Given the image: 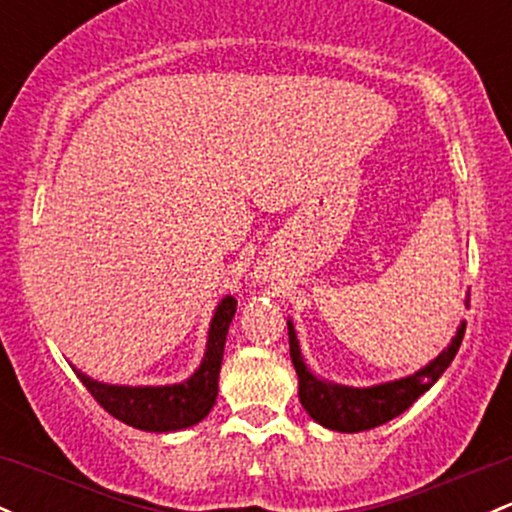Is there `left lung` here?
I'll return each instance as SVG.
<instances>
[{"instance_id": "8db88e82", "label": "left lung", "mask_w": 512, "mask_h": 512, "mask_svg": "<svg viewBox=\"0 0 512 512\" xmlns=\"http://www.w3.org/2000/svg\"><path fill=\"white\" fill-rule=\"evenodd\" d=\"M466 303H469V299H466ZM286 325H289L291 362H294L296 374H299L301 406L323 428L338 432H362L379 428V425L389 423L396 415L408 411L445 374L449 364H452L459 345H462L466 328V323L462 320L452 342L415 374L374 386H342L335 384V381L323 379V376H318L308 367L306 359L301 355V345L299 338H296L294 323L286 320Z\"/></svg>"}]
</instances>
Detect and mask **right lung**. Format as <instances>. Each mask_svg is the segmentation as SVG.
Segmentation results:
<instances>
[{
    "label": "right lung",
    "mask_w": 512,
    "mask_h": 512,
    "mask_svg": "<svg viewBox=\"0 0 512 512\" xmlns=\"http://www.w3.org/2000/svg\"><path fill=\"white\" fill-rule=\"evenodd\" d=\"M238 301L233 296H223L221 303L213 311L209 338H206V350L201 364L194 369L189 379L179 384L165 386H126V384H104V381L92 379L82 374L80 381L87 391L97 398L104 411H109L121 423L145 432H177L187 430L201 423L209 415L218 396V374H221L223 347H226V335L230 320L235 316Z\"/></svg>",
    "instance_id": "add662e5"
}]
</instances>
